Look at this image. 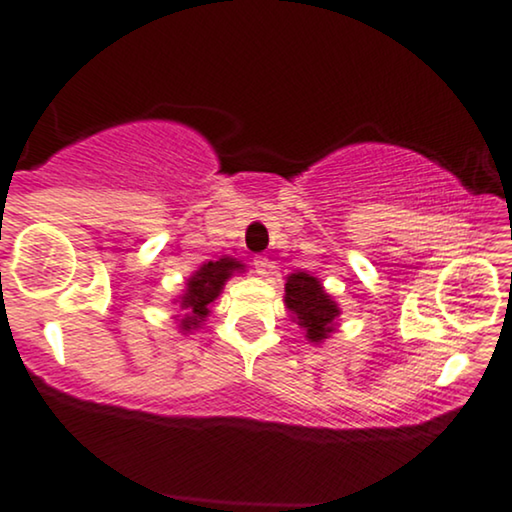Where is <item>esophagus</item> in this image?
Here are the masks:
<instances>
[{"instance_id":"34e87169","label":"esophagus","mask_w":512,"mask_h":512,"mask_svg":"<svg viewBox=\"0 0 512 512\" xmlns=\"http://www.w3.org/2000/svg\"><path fill=\"white\" fill-rule=\"evenodd\" d=\"M252 264H255V274L257 276H269L271 269H274V264H271L269 257H262V255H257L255 260H252Z\"/></svg>"}]
</instances>
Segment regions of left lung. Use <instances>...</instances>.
<instances>
[{
  "label": "left lung",
  "mask_w": 512,
  "mask_h": 512,
  "mask_svg": "<svg viewBox=\"0 0 512 512\" xmlns=\"http://www.w3.org/2000/svg\"><path fill=\"white\" fill-rule=\"evenodd\" d=\"M286 309L297 326L304 331V338L314 345H321L338 331L340 307L331 295L326 293L319 278L309 271H295L286 276V295H283Z\"/></svg>",
  "instance_id": "obj_1"
}]
</instances>
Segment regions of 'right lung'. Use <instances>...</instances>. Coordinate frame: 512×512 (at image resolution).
Returning <instances> with one entry per match:
<instances>
[{
    "label": "right lung",
    "mask_w": 512,
    "mask_h": 512,
    "mask_svg": "<svg viewBox=\"0 0 512 512\" xmlns=\"http://www.w3.org/2000/svg\"><path fill=\"white\" fill-rule=\"evenodd\" d=\"M245 264L236 257H219V260H210L193 271L186 278V286L181 290V295L174 300L179 304V312L174 314L179 333H193L203 326L205 319L210 316V304L222 295V290L234 274H243Z\"/></svg>",
    "instance_id": "add662e5"
}]
</instances>
